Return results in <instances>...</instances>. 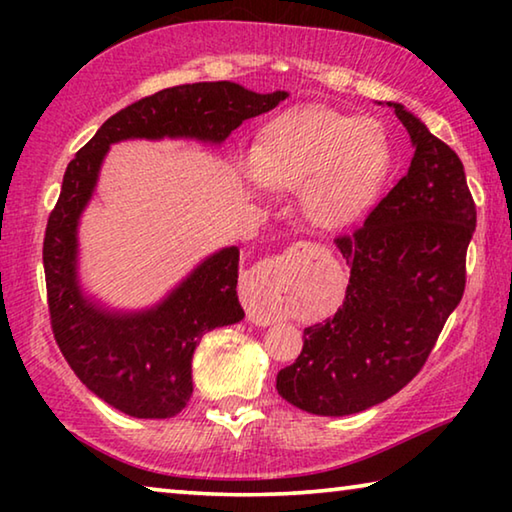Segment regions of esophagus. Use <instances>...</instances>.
I'll return each mask as SVG.
<instances>
[{"mask_svg": "<svg viewBox=\"0 0 512 512\" xmlns=\"http://www.w3.org/2000/svg\"><path fill=\"white\" fill-rule=\"evenodd\" d=\"M305 250V244H296L289 250H284L282 255L268 257L244 273L239 284V298L244 302L248 320H253L255 325L273 323V305L277 293L284 287V277H287L293 259L305 253Z\"/></svg>", "mask_w": 512, "mask_h": 512, "instance_id": "1", "label": "esophagus"}]
</instances>
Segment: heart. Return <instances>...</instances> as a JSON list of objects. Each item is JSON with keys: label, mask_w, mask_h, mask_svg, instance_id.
Returning <instances> with one entry per match:
<instances>
[{"label": "heart", "mask_w": 512, "mask_h": 512, "mask_svg": "<svg viewBox=\"0 0 512 512\" xmlns=\"http://www.w3.org/2000/svg\"><path fill=\"white\" fill-rule=\"evenodd\" d=\"M250 171L268 187L302 185L307 216L323 228H343L377 201L391 171V142L372 119L325 106L277 115L250 151Z\"/></svg>", "instance_id": "obj_1"}]
</instances>
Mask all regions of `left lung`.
<instances>
[{
	"mask_svg": "<svg viewBox=\"0 0 512 512\" xmlns=\"http://www.w3.org/2000/svg\"><path fill=\"white\" fill-rule=\"evenodd\" d=\"M409 131L406 176L361 228L336 237L350 284L339 311L305 329L277 393L314 415H350L393 397L418 375L465 291L476 207L463 162L422 121L388 103Z\"/></svg>",
	"mask_w": 512,
	"mask_h": 512,
	"instance_id": "obj_1",
	"label": "left lung"
}]
</instances>
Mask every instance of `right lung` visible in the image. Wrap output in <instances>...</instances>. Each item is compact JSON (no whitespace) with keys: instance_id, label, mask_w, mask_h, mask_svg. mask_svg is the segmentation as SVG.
Masks as SVG:
<instances>
[{"instance_id":"1","label":"right lung","mask_w":512,"mask_h":512,"mask_svg":"<svg viewBox=\"0 0 512 512\" xmlns=\"http://www.w3.org/2000/svg\"><path fill=\"white\" fill-rule=\"evenodd\" d=\"M289 92L257 94L230 81L176 85L119 110L67 164L49 214L42 264L51 329L69 368L90 391L133 418H173L192 397V357L205 332L244 318L237 298L239 248L205 257L158 305L117 311L85 296L79 282V221L97 189L110 144L196 140L223 144L246 119Z\"/></svg>"}]
</instances>
